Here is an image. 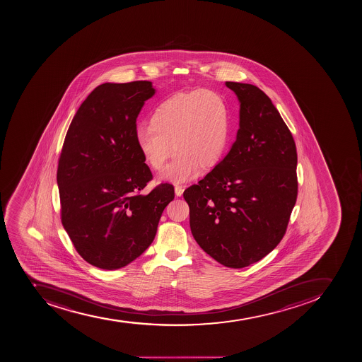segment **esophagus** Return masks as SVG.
Segmentation results:
<instances>
[{
    "mask_svg": "<svg viewBox=\"0 0 362 362\" xmlns=\"http://www.w3.org/2000/svg\"><path fill=\"white\" fill-rule=\"evenodd\" d=\"M182 192H184V189H182V186H175V194H176L177 197H182Z\"/></svg>",
    "mask_w": 362,
    "mask_h": 362,
    "instance_id": "34e87169",
    "label": "esophagus"
}]
</instances>
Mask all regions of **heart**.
<instances>
[{
	"instance_id": "1",
	"label": "heart",
	"mask_w": 362,
	"mask_h": 362,
	"mask_svg": "<svg viewBox=\"0 0 362 362\" xmlns=\"http://www.w3.org/2000/svg\"><path fill=\"white\" fill-rule=\"evenodd\" d=\"M229 132V109L223 97L211 90H194L160 103L151 115V126H140L135 138L144 162L156 171L176 151L162 178L184 182L221 160Z\"/></svg>"
}]
</instances>
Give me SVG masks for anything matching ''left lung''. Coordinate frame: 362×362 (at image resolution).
Returning <instances> with one entry per match:
<instances>
[{"label":"left lung","mask_w":362,"mask_h":362,"mask_svg":"<svg viewBox=\"0 0 362 362\" xmlns=\"http://www.w3.org/2000/svg\"><path fill=\"white\" fill-rule=\"evenodd\" d=\"M240 102L230 151L184 191L197 243L222 265L242 269L274 249L298 197V154L291 131L259 88L226 82Z\"/></svg>","instance_id":"left-lung-1"}]
</instances>
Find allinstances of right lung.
<instances>
[{
    "instance_id": "right-lung-1",
    "label": "right lung",
    "mask_w": 362,
    "mask_h": 362,
    "mask_svg": "<svg viewBox=\"0 0 362 362\" xmlns=\"http://www.w3.org/2000/svg\"><path fill=\"white\" fill-rule=\"evenodd\" d=\"M156 90L149 81L100 84L71 120L59 158L61 221L86 262L117 269L151 245L171 184L151 193V180L136 144V118Z\"/></svg>"
}]
</instances>
